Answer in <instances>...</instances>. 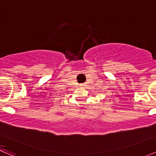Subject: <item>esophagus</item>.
Here are the masks:
<instances>
[{"label": "esophagus", "instance_id": "34e87169", "mask_svg": "<svg viewBox=\"0 0 156 156\" xmlns=\"http://www.w3.org/2000/svg\"><path fill=\"white\" fill-rule=\"evenodd\" d=\"M81 86H85V84H81Z\"/></svg>", "mask_w": 156, "mask_h": 156}]
</instances>
